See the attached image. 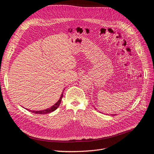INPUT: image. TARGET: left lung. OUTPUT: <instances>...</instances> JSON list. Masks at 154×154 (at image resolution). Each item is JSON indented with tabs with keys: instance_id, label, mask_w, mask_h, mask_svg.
<instances>
[{
	"instance_id": "8db88e82",
	"label": "left lung",
	"mask_w": 154,
	"mask_h": 154,
	"mask_svg": "<svg viewBox=\"0 0 154 154\" xmlns=\"http://www.w3.org/2000/svg\"><path fill=\"white\" fill-rule=\"evenodd\" d=\"M111 115H112V116H115L116 114H111Z\"/></svg>"
}]
</instances>
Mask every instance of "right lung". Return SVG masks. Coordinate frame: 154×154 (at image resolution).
Here are the masks:
<instances>
[{
    "mask_svg": "<svg viewBox=\"0 0 154 154\" xmlns=\"http://www.w3.org/2000/svg\"><path fill=\"white\" fill-rule=\"evenodd\" d=\"M63 96V94L62 93V94H61V95H60V98H59V100H58L56 103H55L54 106H52L51 107L48 108V109H47L42 110H38H38H29V109H26L28 110H29V112H33V113H35V114H45L51 113V112L54 111L55 110H56V109L59 107V105H60V102H61V100H62Z\"/></svg>",
    "mask_w": 154,
    "mask_h": 154,
    "instance_id": "right-lung-1",
    "label": "right lung"
}]
</instances>
